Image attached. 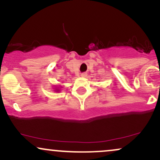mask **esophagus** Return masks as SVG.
<instances>
[{"label":"esophagus","instance_id":"obj_1","mask_svg":"<svg viewBox=\"0 0 160 160\" xmlns=\"http://www.w3.org/2000/svg\"><path fill=\"white\" fill-rule=\"evenodd\" d=\"M86 76H87V74H86V73H82L81 74V77H82V78H86Z\"/></svg>","mask_w":160,"mask_h":160}]
</instances>
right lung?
I'll use <instances>...</instances> for the list:
<instances>
[{"label": "right lung", "instance_id": "add662e5", "mask_svg": "<svg viewBox=\"0 0 160 160\" xmlns=\"http://www.w3.org/2000/svg\"><path fill=\"white\" fill-rule=\"evenodd\" d=\"M58 91H59V89H57V91H56V92H58Z\"/></svg>", "mask_w": 160, "mask_h": 160}]
</instances>
